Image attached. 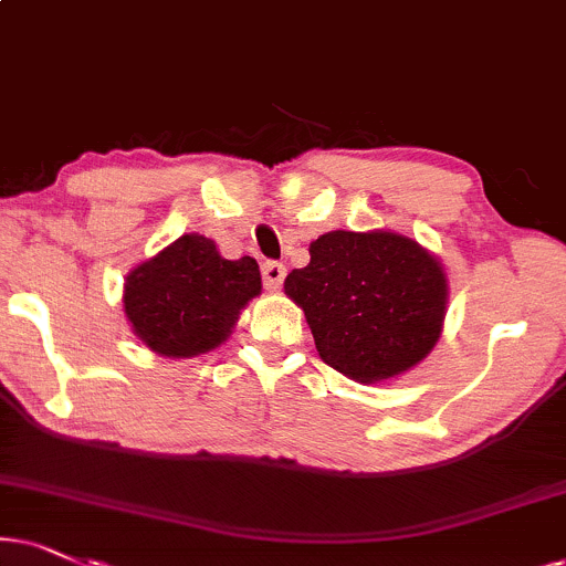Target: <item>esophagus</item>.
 Segmentation results:
<instances>
[{
  "label": "esophagus",
  "mask_w": 566,
  "mask_h": 566,
  "mask_svg": "<svg viewBox=\"0 0 566 566\" xmlns=\"http://www.w3.org/2000/svg\"><path fill=\"white\" fill-rule=\"evenodd\" d=\"M262 281L268 291H277L285 281V264L281 262H264L262 264Z\"/></svg>",
  "instance_id": "esophagus-1"
}]
</instances>
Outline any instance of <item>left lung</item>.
<instances>
[{
  "label": "left lung",
  "mask_w": 566,
  "mask_h": 566,
  "mask_svg": "<svg viewBox=\"0 0 566 566\" xmlns=\"http://www.w3.org/2000/svg\"><path fill=\"white\" fill-rule=\"evenodd\" d=\"M285 296L304 310L325 365L380 382L428 357L441 338L449 281L420 243L390 230H331L310 264L289 272Z\"/></svg>",
  "instance_id": "1"
}]
</instances>
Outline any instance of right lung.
Returning a JSON list of instances; mask_svg holds the SVG:
<instances>
[{
	"instance_id": "right-lung-1",
	"label": "right lung",
	"mask_w": 566,
	"mask_h": 566,
	"mask_svg": "<svg viewBox=\"0 0 566 566\" xmlns=\"http://www.w3.org/2000/svg\"><path fill=\"white\" fill-rule=\"evenodd\" d=\"M260 291L256 260H226L212 239L186 233L128 272L123 306L144 346L188 359L218 348Z\"/></svg>"
}]
</instances>
